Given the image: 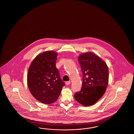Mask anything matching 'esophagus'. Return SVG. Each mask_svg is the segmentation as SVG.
<instances>
[{
	"label": "esophagus",
	"instance_id": "1",
	"mask_svg": "<svg viewBox=\"0 0 134 134\" xmlns=\"http://www.w3.org/2000/svg\"><path fill=\"white\" fill-rule=\"evenodd\" d=\"M66 85H69L70 84V83H71V82H70V81H67V82H66Z\"/></svg>",
	"mask_w": 134,
	"mask_h": 134
}]
</instances>
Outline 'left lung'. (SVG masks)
Instances as JSON below:
<instances>
[{
    "instance_id": "obj_1",
    "label": "left lung",
    "mask_w": 134,
    "mask_h": 134,
    "mask_svg": "<svg viewBox=\"0 0 134 134\" xmlns=\"http://www.w3.org/2000/svg\"><path fill=\"white\" fill-rule=\"evenodd\" d=\"M83 74L82 88L74 94L83 106L94 104L104 93L108 83V67L101 58L91 52L84 53L78 58Z\"/></svg>"
}]
</instances>
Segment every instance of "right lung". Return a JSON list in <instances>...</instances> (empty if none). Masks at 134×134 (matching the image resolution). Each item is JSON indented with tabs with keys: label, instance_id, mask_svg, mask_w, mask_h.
I'll return each mask as SVG.
<instances>
[{
	"label": "right lung",
	"instance_id": "right-lung-1",
	"mask_svg": "<svg viewBox=\"0 0 134 134\" xmlns=\"http://www.w3.org/2000/svg\"><path fill=\"white\" fill-rule=\"evenodd\" d=\"M57 56L54 51L39 54L28 70L27 83L32 96L46 104L56 102L65 85L56 66Z\"/></svg>",
	"mask_w": 134,
	"mask_h": 134
}]
</instances>
